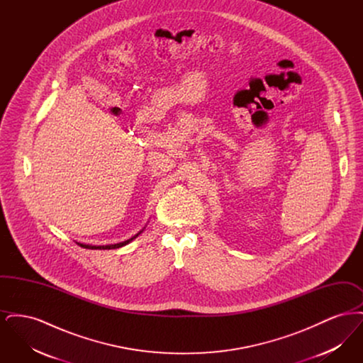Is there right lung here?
Masks as SVG:
<instances>
[{
    "mask_svg": "<svg viewBox=\"0 0 363 363\" xmlns=\"http://www.w3.org/2000/svg\"><path fill=\"white\" fill-rule=\"evenodd\" d=\"M141 233V231H140ZM138 233V234H140ZM138 234H136L133 238H130V240H128V241L120 242V243H114V245H104V246H92V245H84V243H77V245H80L82 247H84V249H99V250H108V249H117V247H121L123 245H126V243H129L130 241H133L136 237H138Z\"/></svg>",
    "mask_w": 363,
    "mask_h": 363,
    "instance_id": "1",
    "label": "right lung"
}]
</instances>
